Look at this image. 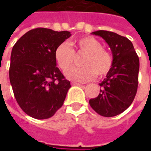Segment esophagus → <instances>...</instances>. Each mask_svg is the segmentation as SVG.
<instances>
[{
	"label": "esophagus",
	"instance_id": "obj_1",
	"mask_svg": "<svg viewBox=\"0 0 151 151\" xmlns=\"http://www.w3.org/2000/svg\"><path fill=\"white\" fill-rule=\"evenodd\" d=\"M72 85H76V86H81V85H81V84H79V83H77V82L72 83Z\"/></svg>",
	"mask_w": 151,
	"mask_h": 151
}]
</instances>
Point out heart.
<instances>
[{
  "label": "heart",
  "mask_w": 151,
  "mask_h": 151,
  "mask_svg": "<svg viewBox=\"0 0 151 151\" xmlns=\"http://www.w3.org/2000/svg\"><path fill=\"white\" fill-rule=\"evenodd\" d=\"M75 45L78 53H85L86 55L81 63L83 67L72 68L66 73L69 79L84 82L93 79L96 74L103 77L110 72L113 65V56L109 51L103 48L100 41L93 37L86 36L78 39ZM54 56L58 66L64 72L73 66L74 52L66 43L57 46Z\"/></svg>",
  "instance_id": "b5f03b06"
}]
</instances>
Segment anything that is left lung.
I'll return each instance as SVG.
<instances>
[{"label": "left lung", "instance_id": "8db88e82", "mask_svg": "<svg viewBox=\"0 0 151 151\" xmlns=\"http://www.w3.org/2000/svg\"><path fill=\"white\" fill-rule=\"evenodd\" d=\"M92 34L101 37L108 44L112 52L113 65L99 84V96L89 99V104L101 116L114 117L124 112L136 96L139 60L133 45L126 37L106 30H97Z\"/></svg>", "mask_w": 151, "mask_h": 151}]
</instances>
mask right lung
Segmentation results:
<instances>
[{
	"label": "right lung",
	"mask_w": 151,
	"mask_h": 151,
	"mask_svg": "<svg viewBox=\"0 0 151 151\" xmlns=\"http://www.w3.org/2000/svg\"><path fill=\"white\" fill-rule=\"evenodd\" d=\"M70 36L69 31L36 28L13 46L10 83L18 104L30 117L49 118L63 104L71 85L56 66L54 52Z\"/></svg>",
	"instance_id": "add662e5"
}]
</instances>
